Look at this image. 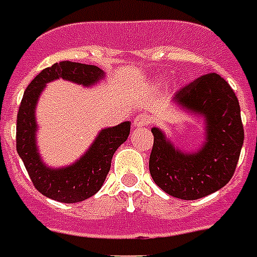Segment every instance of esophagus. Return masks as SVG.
I'll list each match as a JSON object with an SVG mask.
<instances>
[{
  "instance_id": "1",
  "label": "esophagus",
  "mask_w": 257,
  "mask_h": 257,
  "mask_svg": "<svg viewBox=\"0 0 257 257\" xmlns=\"http://www.w3.org/2000/svg\"><path fill=\"white\" fill-rule=\"evenodd\" d=\"M149 123H151V117L145 113L137 114L134 117V120H133V125L134 127H144V125H148Z\"/></svg>"
}]
</instances>
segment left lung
<instances>
[{
  "label": "left lung",
  "instance_id": "8db88e82",
  "mask_svg": "<svg viewBox=\"0 0 257 257\" xmlns=\"http://www.w3.org/2000/svg\"><path fill=\"white\" fill-rule=\"evenodd\" d=\"M174 99L206 117V143L199 152L184 155L152 128L149 172L169 195L194 201L223 188L234 176L243 144L241 109L235 92L217 73L183 85Z\"/></svg>",
  "mask_w": 257,
  "mask_h": 257
}]
</instances>
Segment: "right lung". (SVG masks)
I'll return each mask as SVG.
<instances>
[{
  "label": "right lung",
  "instance_id": "add662e5",
  "mask_svg": "<svg viewBox=\"0 0 257 257\" xmlns=\"http://www.w3.org/2000/svg\"><path fill=\"white\" fill-rule=\"evenodd\" d=\"M101 76H103L102 70L94 65L62 61L41 70L23 94L16 119V151L36 190L54 201L76 203L101 190L110 169L112 156L130 134V123L124 121L102 130L90 151L73 166L51 170L41 163L34 144V106L38 95L48 81L59 77L90 85L98 81Z\"/></svg>",
  "mask_w": 257,
  "mask_h": 257
}]
</instances>
